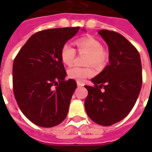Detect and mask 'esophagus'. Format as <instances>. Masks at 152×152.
Masks as SVG:
<instances>
[{
  "label": "esophagus",
  "instance_id": "1",
  "mask_svg": "<svg viewBox=\"0 0 152 152\" xmlns=\"http://www.w3.org/2000/svg\"><path fill=\"white\" fill-rule=\"evenodd\" d=\"M76 83H77V86H78V87H83V83H82V82H80V81H77Z\"/></svg>",
  "mask_w": 152,
  "mask_h": 152
}]
</instances>
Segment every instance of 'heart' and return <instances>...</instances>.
I'll return each mask as SVG.
<instances>
[{"label":"heart","mask_w":152,"mask_h":152,"mask_svg":"<svg viewBox=\"0 0 152 152\" xmlns=\"http://www.w3.org/2000/svg\"><path fill=\"white\" fill-rule=\"evenodd\" d=\"M78 51L81 53H88L89 56L87 60V64H92L95 67H101L106 63L107 53L103 50V46L99 40L93 37H83L76 40ZM76 50L71 44L64 43L60 51V57L64 64L71 65L76 57ZM94 70L91 67L73 66L68 70V75L71 79L82 82L88 77L93 76Z\"/></svg>","instance_id":"heart-1"}]
</instances>
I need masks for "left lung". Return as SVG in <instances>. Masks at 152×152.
<instances>
[{
  "label": "left lung",
  "instance_id": "left-lung-1",
  "mask_svg": "<svg viewBox=\"0 0 152 152\" xmlns=\"http://www.w3.org/2000/svg\"><path fill=\"white\" fill-rule=\"evenodd\" d=\"M107 44L110 64L84 86L88 95L84 106L95 123L110 126L120 121L133 108L142 86V65L139 52L118 32L100 30ZM103 89V91H101Z\"/></svg>",
  "mask_w": 152,
  "mask_h": 152
}]
</instances>
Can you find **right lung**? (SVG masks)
<instances>
[{
	"label": "right lung",
	"mask_w": 152,
	"mask_h": 152,
	"mask_svg": "<svg viewBox=\"0 0 152 152\" xmlns=\"http://www.w3.org/2000/svg\"><path fill=\"white\" fill-rule=\"evenodd\" d=\"M80 27L41 31L30 37L14 59L13 92L22 113L41 127L65 119L76 82L65 80L60 51Z\"/></svg>",
	"instance_id": "right-lung-1"
}]
</instances>
